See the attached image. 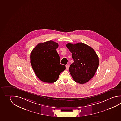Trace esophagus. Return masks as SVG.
<instances>
[{"label": "esophagus", "instance_id": "esophagus-1", "mask_svg": "<svg viewBox=\"0 0 121 121\" xmlns=\"http://www.w3.org/2000/svg\"><path fill=\"white\" fill-rule=\"evenodd\" d=\"M66 69L68 70V69H69V66L68 65H66Z\"/></svg>", "mask_w": 121, "mask_h": 121}]
</instances>
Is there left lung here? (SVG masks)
I'll use <instances>...</instances> for the list:
<instances>
[{
    "label": "left lung",
    "mask_w": 121,
    "mask_h": 121,
    "mask_svg": "<svg viewBox=\"0 0 121 121\" xmlns=\"http://www.w3.org/2000/svg\"><path fill=\"white\" fill-rule=\"evenodd\" d=\"M66 46L74 60L69 69L73 79L79 84L86 83L94 76L98 68V55L92 47L83 43H68Z\"/></svg>",
    "instance_id": "1"
}]
</instances>
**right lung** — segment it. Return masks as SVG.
<instances>
[{
  "mask_svg": "<svg viewBox=\"0 0 121 121\" xmlns=\"http://www.w3.org/2000/svg\"><path fill=\"white\" fill-rule=\"evenodd\" d=\"M58 47L57 43L50 40L37 44L31 52V65L41 81L54 83L66 69L65 66L60 64L59 55L56 50Z\"/></svg>",
  "mask_w": 121,
  "mask_h": 121,
  "instance_id": "obj_1",
  "label": "right lung"
}]
</instances>
